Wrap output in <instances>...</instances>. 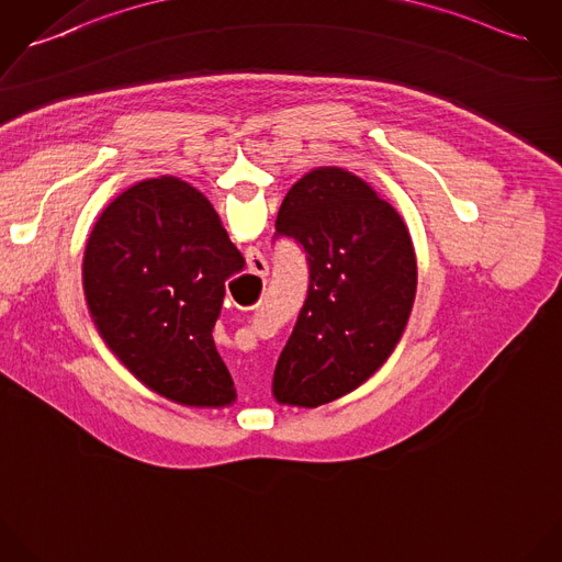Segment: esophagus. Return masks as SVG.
<instances>
[{
	"label": "esophagus",
	"mask_w": 562,
	"mask_h": 562,
	"mask_svg": "<svg viewBox=\"0 0 562 562\" xmlns=\"http://www.w3.org/2000/svg\"><path fill=\"white\" fill-rule=\"evenodd\" d=\"M260 307H262V295H259L255 302L250 303L246 310H250V312H259Z\"/></svg>",
	"instance_id": "1"
}]
</instances>
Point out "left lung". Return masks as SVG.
I'll list each match as a JSON object with an SVG mask.
<instances>
[{"label":"left lung","mask_w":562,"mask_h":562,"mask_svg":"<svg viewBox=\"0 0 562 562\" xmlns=\"http://www.w3.org/2000/svg\"><path fill=\"white\" fill-rule=\"evenodd\" d=\"M276 231L302 244L310 286L273 395L316 408L363 385L395 350L417 295L415 250L400 214L340 167L297 179Z\"/></svg>","instance_id":"1"}]
</instances>
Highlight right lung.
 <instances>
[{
	"label": "right lung",
	"mask_w": 562,
	"mask_h": 562,
	"mask_svg": "<svg viewBox=\"0 0 562 562\" xmlns=\"http://www.w3.org/2000/svg\"><path fill=\"white\" fill-rule=\"evenodd\" d=\"M235 257L214 205L173 175L134 183L104 210L83 291L102 342L134 379L181 400L222 372L212 331Z\"/></svg>",
	"instance_id": "right-lung-1"
}]
</instances>
